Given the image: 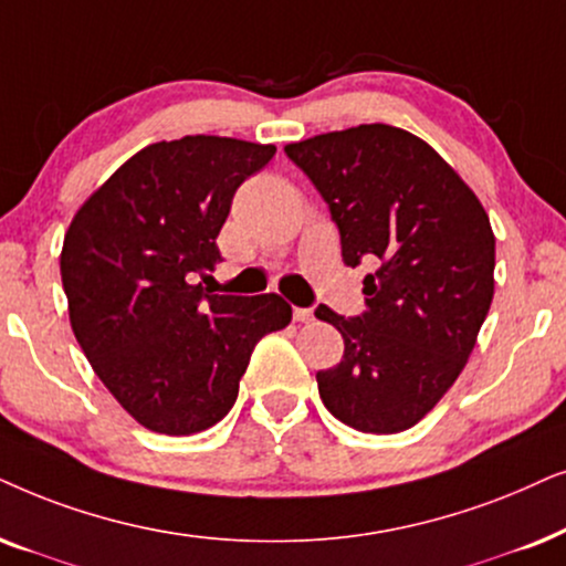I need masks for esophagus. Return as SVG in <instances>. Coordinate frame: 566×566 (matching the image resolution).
I'll use <instances>...</instances> for the list:
<instances>
[{
  "label": "esophagus",
  "mask_w": 566,
  "mask_h": 566,
  "mask_svg": "<svg viewBox=\"0 0 566 566\" xmlns=\"http://www.w3.org/2000/svg\"><path fill=\"white\" fill-rule=\"evenodd\" d=\"M292 315H295L297 323H311V321H315V315H313L311 307H295V313H292Z\"/></svg>",
  "instance_id": "esophagus-1"
}]
</instances>
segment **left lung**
<instances>
[{
  "mask_svg": "<svg viewBox=\"0 0 566 566\" xmlns=\"http://www.w3.org/2000/svg\"><path fill=\"white\" fill-rule=\"evenodd\" d=\"M318 188L346 266L370 261L367 311L315 318L344 357L315 375L326 409L359 432L417 424L469 361L494 297V232L476 193L413 134L361 124L284 147Z\"/></svg>",
  "mask_w": 566,
  "mask_h": 566,
  "instance_id": "obj_1",
  "label": "left lung"
}]
</instances>
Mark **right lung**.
I'll use <instances>...</instances> for the list:
<instances>
[{
    "label": "right lung",
    "mask_w": 566,
    "mask_h": 566,
    "mask_svg": "<svg viewBox=\"0 0 566 566\" xmlns=\"http://www.w3.org/2000/svg\"><path fill=\"white\" fill-rule=\"evenodd\" d=\"M274 145L157 142L77 209L64 235L70 323L113 398L160 434H193L232 409L255 344L292 321L282 297L209 295L232 196Z\"/></svg>",
    "instance_id": "1"
}]
</instances>
